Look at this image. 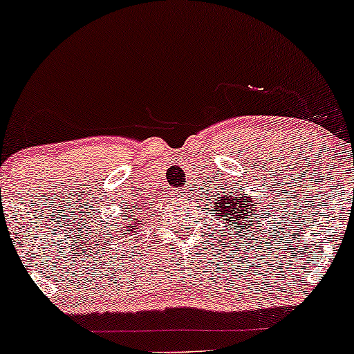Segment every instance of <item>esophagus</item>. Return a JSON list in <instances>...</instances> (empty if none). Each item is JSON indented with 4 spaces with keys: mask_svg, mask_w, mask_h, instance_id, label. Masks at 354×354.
Instances as JSON below:
<instances>
[{
    "mask_svg": "<svg viewBox=\"0 0 354 354\" xmlns=\"http://www.w3.org/2000/svg\"><path fill=\"white\" fill-rule=\"evenodd\" d=\"M185 193H187V190H185V188H183V187H180V188H177V190H176V195L177 196H185Z\"/></svg>",
    "mask_w": 354,
    "mask_h": 354,
    "instance_id": "esophagus-1",
    "label": "esophagus"
}]
</instances>
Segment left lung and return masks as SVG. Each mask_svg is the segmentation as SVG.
Listing matches in <instances>:
<instances>
[{"label":"left lung","mask_w":354,"mask_h":354,"mask_svg":"<svg viewBox=\"0 0 354 354\" xmlns=\"http://www.w3.org/2000/svg\"><path fill=\"white\" fill-rule=\"evenodd\" d=\"M214 205V214L222 217V219L229 222V224L236 221L239 222L236 229H240V225H243L241 221H245V225L251 224V221H246L248 216H258V209L251 206V203L248 200H245V196L239 195V193L222 192L217 195Z\"/></svg>","instance_id":"1"}]
</instances>
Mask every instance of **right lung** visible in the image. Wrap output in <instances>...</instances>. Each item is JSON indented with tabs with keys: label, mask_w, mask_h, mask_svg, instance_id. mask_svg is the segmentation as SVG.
Listing matches in <instances>:
<instances>
[{
	"label": "right lung",
	"mask_w": 354,
	"mask_h": 354,
	"mask_svg": "<svg viewBox=\"0 0 354 354\" xmlns=\"http://www.w3.org/2000/svg\"><path fill=\"white\" fill-rule=\"evenodd\" d=\"M138 212H140V207H138ZM127 219H129V216H125V225H122L120 227V232H124V230H135L137 229V225H133V224H130V222H127ZM135 219H137V217H135ZM138 222V221H137Z\"/></svg>",
	"instance_id": "1"
}]
</instances>
